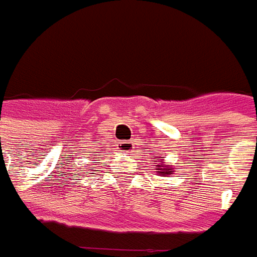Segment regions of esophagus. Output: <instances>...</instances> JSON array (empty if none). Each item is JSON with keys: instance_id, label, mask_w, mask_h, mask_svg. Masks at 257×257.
<instances>
[{"instance_id": "esophagus-1", "label": "esophagus", "mask_w": 257, "mask_h": 257, "mask_svg": "<svg viewBox=\"0 0 257 257\" xmlns=\"http://www.w3.org/2000/svg\"><path fill=\"white\" fill-rule=\"evenodd\" d=\"M133 144L132 143H128V141H121V143L119 144V149H120V152H132L133 151Z\"/></svg>"}]
</instances>
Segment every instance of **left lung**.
<instances>
[{
    "label": "left lung",
    "instance_id": "8db88e82",
    "mask_svg": "<svg viewBox=\"0 0 257 257\" xmlns=\"http://www.w3.org/2000/svg\"><path fill=\"white\" fill-rule=\"evenodd\" d=\"M159 167L161 169H156V170H161V174H163V176H169V174H173V167L170 166H162V165H159Z\"/></svg>",
    "mask_w": 257,
    "mask_h": 257
}]
</instances>
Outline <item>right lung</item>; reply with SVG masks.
<instances>
[{
    "label": "right lung",
    "mask_w": 257,
    "mask_h": 257,
    "mask_svg": "<svg viewBox=\"0 0 257 257\" xmlns=\"http://www.w3.org/2000/svg\"><path fill=\"white\" fill-rule=\"evenodd\" d=\"M94 163H95V162H94Z\"/></svg>",
    "instance_id": "right-lung-1"
}]
</instances>
